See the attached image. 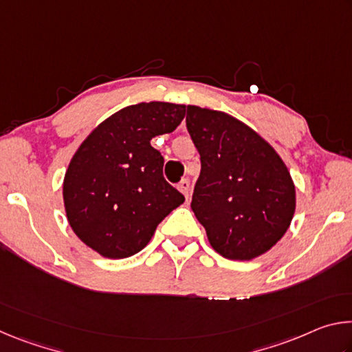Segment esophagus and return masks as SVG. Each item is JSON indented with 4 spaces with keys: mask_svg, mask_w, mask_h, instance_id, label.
Wrapping results in <instances>:
<instances>
[{
    "mask_svg": "<svg viewBox=\"0 0 352 352\" xmlns=\"http://www.w3.org/2000/svg\"><path fill=\"white\" fill-rule=\"evenodd\" d=\"M178 190H180L184 197H186V200H189V197H190V183H189L188 178H183V180L178 183Z\"/></svg>",
    "mask_w": 352,
    "mask_h": 352,
    "instance_id": "1",
    "label": "esophagus"
}]
</instances>
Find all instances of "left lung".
Segmentation results:
<instances>
[{"instance_id":"1","label":"left lung","mask_w":352,"mask_h":352,"mask_svg":"<svg viewBox=\"0 0 352 352\" xmlns=\"http://www.w3.org/2000/svg\"><path fill=\"white\" fill-rule=\"evenodd\" d=\"M186 127L200 153L190 208L208 241L231 261L276 245L295 214V183L269 141L225 111L188 105Z\"/></svg>"}]
</instances>
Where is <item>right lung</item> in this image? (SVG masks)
Segmentation results:
<instances>
[{
  "mask_svg": "<svg viewBox=\"0 0 352 352\" xmlns=\"http://www.w3.org/2000/svg\"><path fill=\"white\" fill-rule=\"evenodd\" d=\"M186 105L141 102L104 119L74 152L63 178V205L76 236L93 252L124 259L141 252L183 194L163 178L164 160L151 146L172 133Z\"/></svg>",
  "mask_w": 352,
  "mask_h": 352,
  "instance_id": "add662e5",
  "label": "right lung"
}]
</instances>
